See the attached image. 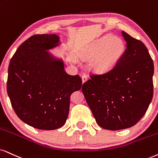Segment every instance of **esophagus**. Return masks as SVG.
Returning a JSON list of instances; mask_svg holds the SVG:
<instances>
[{
	"instance_id": "34e87169",
	"label": "esophagus",
	"mask_w": 158,
	"mask_h": 158,
	"mask_svg": "<svg viewBox=\"0 0 158 158\" xmlns=\"http://www.w3.org/2000/svg\"><path fill=\"white\" fill-rule=\"evenodd\" d=\"M81 79H82V82H85L88 79V77H87V76L86 74H83L82 76H81Z\"/></svg>"
}]
</instances>
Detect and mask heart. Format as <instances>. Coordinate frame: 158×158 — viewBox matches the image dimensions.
<instances>
[{"mask_svg":"<svg viewBox=\"0 0 158 158\" xmlns=\"http://www.w3.org/2000/svg\"><path fill=\"white\" fill-rule=\"evenodd\" d=\"M123 41L112 35H106L97 40L91 49V53L98 56L95 65L99 71H106L116 64L123 54Z\"/></svg>","mask_w":158,"mask_h":158,"instance_id":"1","label":"heart"}]
</instances>
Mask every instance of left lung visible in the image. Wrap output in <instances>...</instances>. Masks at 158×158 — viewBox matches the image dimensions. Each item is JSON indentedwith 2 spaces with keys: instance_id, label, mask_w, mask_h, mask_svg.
Masks as SVG:
<instances>
[{
  "instance_id": "obj_1",
  "label": "left lung",
  "mask_w": 158,
  "mask_h": 158,
  "mask_svg": "<svg viewBox=\"0 0 158 158\" xmlns=\"http://www.w3.org/2000/svg\"><path fill=\"white\" fill-rule=\"evenodd\" d=\"M127 47L112 69L91 74L82 92L99 126L117 131L135 125L153 96L154 63L139 40L123 31Z\"/></svg>"
}]
</instances>
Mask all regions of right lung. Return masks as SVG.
I'll return each instance as SVG.
<instances>
[{
	"mask_svg": "<svg viewBox=\"0 0 158 158\" xmlns=\"http://www.w3.org/2000/svg\"><path fill=\"white\" fill-rule=\"evenodd\" d=\"M59 44L57 35H34L22 44L8 69L7 93L17 117L40 130L63 126L70 96L81 87V77L65 73L62 60L48 52Z\"/></svg>",
	"mask_w": 158,
	"mask_h": 158,
	"instance_id": "add662e5",
	"label": "right lung"
}]
</instances>
